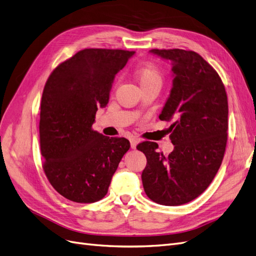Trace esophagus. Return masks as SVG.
I'll return each instance as SVG.
<instances>
[{"label": "esophagus", "instance_id": "34e87169", "mask_svg": "<svg viewBox=\"0 0 256 256\" xmlns=\"http://www.w3.org/2000/svg\"><path fill=\"white\" fill-rule=\"evenodd\" d=\"M138 140L136 138H130V146H131V148H132V150H134V148H136V145H138Z\"/></svg>", "mask_w": 256, "mask_h": 256}]
</instances>
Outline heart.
<instances>
[{
  "label": "heart",
  "instance_id": "1",
  "mask_svg": "<svg viewBox=\"0 0 256 256\" xmlns=\"http://www.w3.org/2000/svg\"><path fill=\"white\" fill-rule=\"evenodd\" d=\"M134 76L142 90L150 88H160L162 84V72L159 67L152 63L138 66L136 69Z\"/></svg>",
  "mask_w": 256,
  "mask_h": 256
}]
</instances>
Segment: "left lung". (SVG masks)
I'll use <instances>...</instances> for the list:
<instances>
[{"label":"left lung","instance_id":"1","mask_svg":"<svg viewBox=\"0 0 256 256\" xmlns=\"http://www.w3.org/2000/svg\"><path fill=\"white\" fill-rule=\"evenodd\" d=\"M150 52L173 65V88L159 118L173 122L168 131L174 150L166 156L157 152L154 142L136 146L147 159L142 182L154 203L178 206L202 194L222 164L228 142V96L218 72L196 52Z\"/></svg>","mask_w":256,"mask_h":256}]
</instances>
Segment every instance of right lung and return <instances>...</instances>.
<instances>
[{"label":"right lung","mask_w":256,"mask_h":256,"mask_svg":"<svg viewBox=\"0 0 256 256\" xmlns=\"http://www.w3.org/2000/svg\"><path fill=\"white\" fill-rule=\"evenodd\" d=\"M134 51L84 49L49 76L40 104V138L44 171L60 196L94 203L106 194L130 143L104 136L92 126L98 106L109 102L115 74Z\"/></svg>","instance_id":"right-lung-1"}]
</instances>
